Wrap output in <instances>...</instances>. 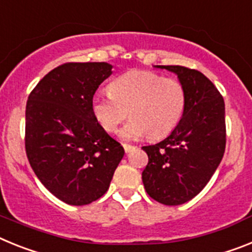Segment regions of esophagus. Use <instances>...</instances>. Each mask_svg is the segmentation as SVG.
<instances>
[{
    "instance_id": "34e87169",
    "label": "esophagus",
    "mask_w": 252,
    "mask_h": 252,
    "mask_svg": "<svg viewBox=\"0 0 252 252\" xmlns=\"http://www.w3.org/2000/svg\"><path fill=\"white\" fill-rule=\"evenodd\" d=\"M123 147H124V151H126V152L128 153V152H130V151L134 150L135 146H132V144H126V143H124V144H123Z\"/></svg>"
}]
</instances>
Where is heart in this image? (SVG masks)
<instances>
[{"label":"heart","instance_id":"heart-1","mask_svg":"<svg viewBox=\"0 0 252 252\" xmlns=\"http://www.w3.org/2000/svg\"><path fill=\"white\" fill-rule=\"evenodd\" d=\"M187 101V90L178 78L135 69L115 78L108 94L94 96L91 110L96 122L109 133L117 132L129 111L132 119L120 132L126 141L146 135L161 139L180 124Z\"/></svg>","mask_w":252,"mask_h":252}]
</instances>
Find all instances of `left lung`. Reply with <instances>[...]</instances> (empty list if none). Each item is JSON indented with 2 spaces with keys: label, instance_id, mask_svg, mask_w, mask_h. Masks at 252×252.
Here are the masks:
<instances>
[{
  "label": "left lung",
  "instance_id": "obj_1",
  "mask_svg": "<svg viewBox=\"0 0 252 252\" xmlns=\"http://www.w3.org/2000/svg\"><path fill=\"white\" fill-rule=\"evenodd\" d=\"M178 74L187 109L167 138L142 150L148 163L142 181L148 195L165 205L189 202L211 180L226 150L224 100L209 78L183 65H157Z\"/></svg>",
  "mask_w": 252,
  "mask_h": 252
}]
</instances>
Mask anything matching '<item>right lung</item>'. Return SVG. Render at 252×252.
<instances>
[{"label":"right lung","mask_w":252,"mask_h":252,"mask_svg":"<svg viewBox=\"0 0 252 252\" xmlns=\"http://www.w3.org/2000/svg\"><path fill=\"white\" fill-rule=\"evenodd\" d=\"M113 65L63 63L39 81L26 102L25 151L54 196L86 205L108 191L124 156L122 144L96 122L91 100Z\"/></svg>","instance_id":"obj_1"}]
</instances>
